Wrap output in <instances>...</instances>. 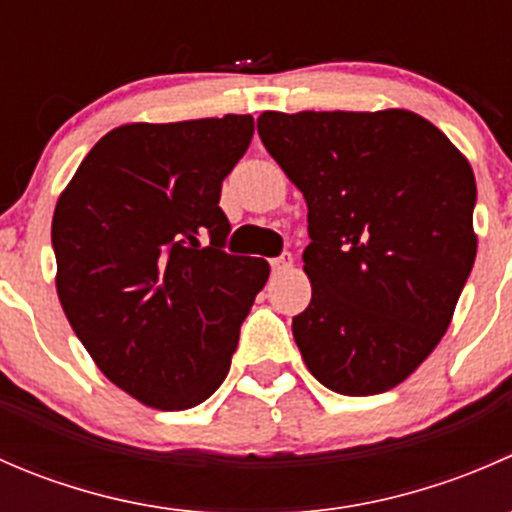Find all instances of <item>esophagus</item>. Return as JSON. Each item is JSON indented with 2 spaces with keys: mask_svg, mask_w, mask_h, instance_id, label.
Here are the masks:
<instances>
[{
  "mask_svg": "<svg viewBox=\"0 0 512 512\" xmlns=\"http://www.w3.org/2000/svg\"><path fill=\"white\" fill-rule=\"evenodd\" d=\"M270 265H272V272H285L292 267V255H289V252H282L280 257H272Z\"/></svg>",
  "mask_w": 512,
  "mask_h": 512,
  "instance_id": "34e87169",
  "label": "esophagus"
}]
</instances>
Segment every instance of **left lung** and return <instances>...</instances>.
I'll return each instance as SVG.
<instances>
[{
    "instance_id": "8db88e82",
    "label": "left lung",
    "mask_w": 512,
    "mask_h": 512,
    "mask_svg": "<svg viewBox=\"0 0 512 512\" xmlns=\"http://www.w3.org/2000/svg\"><path fill=\"white\" fill-rule=\"evenodd\" d=\"M257 133L307 200L304 364L344 396L394 389L441 342L476 262L471 165L404 108L265 111Z\"/></svg>"
}]
</instances>
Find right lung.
<instances>
[{
  "label": "right lung",
  "mask_w": 512,
  "mask_h": 512,
  "mask_svg": "<svg viewBox=\"0 0 512 512\" xmlns=\"http://www.w3.org/2000/svg\"><path fill=\"white\" fill-rule=\"evenodd\" d=\"M252 116L128 123L101 138L51 220L56 292L98 369L141 404L193 409L230 371L270 265L225 252L220 190Z\"/></svg>",
  "instance_id": "1"
}]
</instances>
